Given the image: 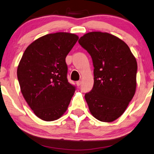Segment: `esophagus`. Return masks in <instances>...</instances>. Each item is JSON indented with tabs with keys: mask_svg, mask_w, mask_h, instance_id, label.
Returning a JSON list of instances; mask_svg holds the SVG:
<instances>
[{
	"mask_svg": "<svg viewBox=\"0 0 154 154\" xmlns=\"http://www.w3.org/2000/svg\"><path fill=\"white\" fill-rule=\"evenodd\" d=\"M81 84H82L81 81H77V82H76V84H77V86H79L80 85H81Z\"/></svg>",
	"mask_w": 154,
	"mask_h": 154,
	"instance_id": "1",
	"label": "esophagus"
}]
</instances>
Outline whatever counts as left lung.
Instances as JSON below:
<instances>
[{
  "label": "left lung",
  "mask_w": 154,
  "mask_h": 154,
  "mask_svg": "<svg viewBox=\"0 0 154 154\" xmlns=\"http://www.w3.org/2000/svg\"><path fill=\"white\" fill-rule=\"evenodd\" d=\"M91 55L94 84L85 94L91 114L111 122L122 116L134 97L137 65L128 45L111 34L92 32L78 41Z\"/></svg>",
  "instance_id": "1"
}]
</instances>
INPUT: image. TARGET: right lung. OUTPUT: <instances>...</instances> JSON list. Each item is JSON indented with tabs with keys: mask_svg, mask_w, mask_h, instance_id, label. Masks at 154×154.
<instances>
[{
	"mask_svg": "<svg viewBox=\"0 0 154 154\" xmlns=\"http://www.w3.org/2000/svg\"><path fill=\"white\" fill-rule=\"evenodd\" d=\"M79 37L57 32L41 36L25 50L17 77L25 100L38 118L54 121L65 113L75 91L67 79L66 57Z\"/></svg>",
	"mask_w": 154,
	"mask_h": 154,
	"instance_id": "right-lung-1",
	"label": "right lung"
}]
</instances>
